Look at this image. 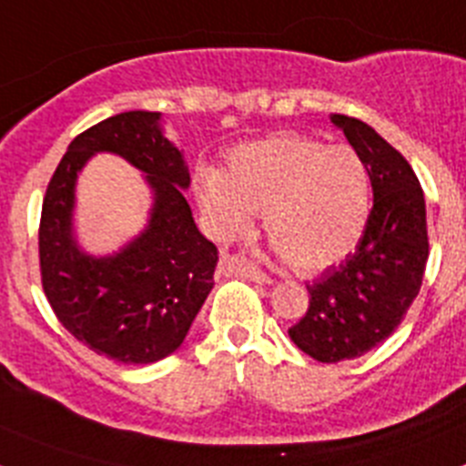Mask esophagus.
Segmentation results:
<instances>
[{
    "label": "esophagus",
    "instance_id": "esophagus-1",
    "mask_svg": "<svg viewBox=\"0 0 466 466\" xmlns=\"http://www.w3.org/2000/svg\"><path fill=\"white\" fill-rule=\"evenodd\" d=\"M221 270H224L226 275H240V278H249L254 279V282H268V278L261 273V270L254 266V263H249L247 258L238 257V254H224L221 257Z\"/></svg>",
    "mask_w": 466,
    "mask_h": 466
}]
</instances>
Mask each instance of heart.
I'll use <instances>...</instances> for the list:
<instances>
[{"label":"heart","instance_id":"heart-1","mask_svg":"<svg viewBox=\"0 0 466 466\" xmlns=\"http://www.w3.org/2000/svg\"><path fill=\"white\" fill-rule=\"evenodd\" d=\"M196 198L219 238H240L263 214L270 245L300 275L343 261L371 217V175L348 144L324 147L296 133L247 142L224 172L196 175Z\"/></svg>","mask_w":466,"mask_h":466}]
</instances>
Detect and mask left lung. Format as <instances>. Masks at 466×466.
<instances>
[{
  "label": "left lung",
  "mask_w": 466,
  "mask_h": 466,
  "mask_svg": "<svg viewBox=\"0 0 466 466\" xmlns=\"http://www.w3.org/2000/svg\"><path fill=\"white\" fill-rule=\"evenodd\" d=\"M331 123L369 167L373 209L355 252L308 284L310 306L289 329L296 348L322 364L357 360L390 339L430 257L425 196L409 160L360 118L331 114Z\"/></svg>",
  "instance_id": "obj_1"
}]
</instances>
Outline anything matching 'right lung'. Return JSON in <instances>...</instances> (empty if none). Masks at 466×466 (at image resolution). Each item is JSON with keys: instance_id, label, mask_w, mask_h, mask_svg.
Returning a JSON list of instances; mask_svg holds the SVG:
<instances>
[{"instance_id": "1", "label": "right lung", "mask_w": 466, "mask_h": 466, "mask_svg": "<svg viewBox=\"0 0 466 466\" xmlns=\"http://www.w3.org/2000/svg\"><path fill=\"white\" fill-rule=\"evenodd\" d=\"M102 150L145 172L155 205L135 241L93 258L73 236V205L78 172ZM188 184L187 160L163 135L158 111H123L88 127L53 172L39 224L41 284L60 324L97 355L121 364L172 355L212 291L219 252L193 221Z\"/></svg>"}]
</instances>
